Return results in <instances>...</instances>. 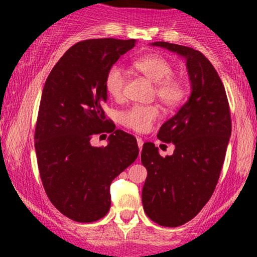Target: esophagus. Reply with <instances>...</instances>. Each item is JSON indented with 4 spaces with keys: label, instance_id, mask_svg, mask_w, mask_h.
Masks as SVG:
<instances>
[{
    "label": "esophagus",
    "instance_id": "esophagus-1",
    "mask_svg": "<svg viewBox=\"0 0 257 257\" xmlns=\"http://www.w3.org/2000/svg\"><path fill=\"white\" fill-rule=\"evenodd\" d=\"M137 141H138V146H139V150H140V151H141V149H143V145H144V141H143V139L138 138V139H137Z\"/></svg>",
    "mask_w": 257,
    "mask_h": 257
}]
</instances>
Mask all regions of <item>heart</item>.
Returning a JSON list of instances; mask_svg holds the SVG:
<instances>
[{
	"instance_id": "b5f03b06",
	"label": "heart",
	"mask_w": 257,
	"mask_h": 257,
	"mask_svg": "<svg viewBox=\"0 0 257 257\" xmlns=\"http://www.w3.org/2000/svg\"><path fill=\"white\" fill-rule=\"evenodd\" d=\"M134 67L143 73L152 83H155L156 96L164 105L174 107L185 98L184 83L179 78L170 77L173 66L167 59L157 54H149L134 61ZM125 84V72L119 65H113L108 69L105 77V88L108 95L119 99ZM159 117L157 106H133L122 112L120 123L133 131L144 133L151 128L153 122Z\"/></svg>"
}]
</instances>
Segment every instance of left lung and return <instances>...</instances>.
<instances>
[{"label": "left lung", "instance_id": "1", "mask_svg": "<svg viewBox=\"0 0 257 257\" xmlns=\"http://www.w3.org/2000/svg\"><path fill=\"white\" fill-rule=\"evenodd\" d=\"M186 61L191 93L157 138L174 144L162 157L155 144L145 143L141 162L147 169L143 205L147 216L166 227L192 220L213 194L231 138V114L222 81L202 53L190 47L153 42Z\"/></svg>", "mask_w": 257, "mask_h": 257}]
</instances>
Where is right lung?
Instances as JSON below:
<instances>
[{"instance_id": "right-lung-1", "label": "right lung", "mask_w": 257, "mask_h": 257, "mask_svg": "<svg viewBox=\"0 0 257 257\" xmlns=\"http://www.w3.org/2000/svg\"><path fill=\"white\" fill-rule=\"evenodd\" d=\"M135 44L137 40L116 38L76 43L44 83L35 132L38 169L53 205L77 222L108 213L111 182L138 158L137 139L114 131L102 110L106 73ZM100 132L111 133L107 147L90 144Z\"/></svg>"}]
</instances>
